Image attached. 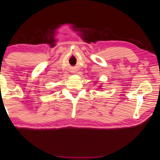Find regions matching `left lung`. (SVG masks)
<instances>
[{
    "label": "left lung",
    "instance_id": "8db88e82",
    "mask_svg": "<svg viewBox=\"0 0 160 160\" xmlns=\"http://www.w3.org/2000/svg\"><path fill=\"white\" fill-rule=\"evenodd\" d=\"M99 87H100V89H101V88H101V87H102V86H99Z\"/></svg>",
    "mask_w": 160,
    "mask_h": 160
}]
</instances>
